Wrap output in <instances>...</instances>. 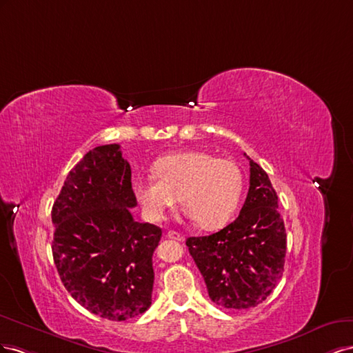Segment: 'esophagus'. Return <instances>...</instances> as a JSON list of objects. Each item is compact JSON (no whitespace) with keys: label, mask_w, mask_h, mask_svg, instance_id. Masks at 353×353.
Masks as SVG:
<instances>
[{"label":"esophagus","mask_w":353,"mask_h":353,"mask_svg":"<svg viewBox=\"0 0 353 353\" xmlns=\"http://www.w3.org/2000/svg\"><path fill=\"white\" fill-rule=\"evenodd\" d=\"M167 238L180 241V243H183V241H185V236H183V235H180L179 232H176V230H168V232H167Z\"/></svg>","instance_id":"obj_1"}]
</instances>
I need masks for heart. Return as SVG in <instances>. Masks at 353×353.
I'll return each mask as SVG.
<instances>
[{"label": "heart", "instance_id": "heart-1", "mask_svg": "<svg viewBox=\"0 0 353 353\" xmlns=\"http://www.w3.org/2000/svg\"><path fill=\"white\" fill-rule=\"evenodd\" d=\"M154 174L137 177L133 190L148 219L159 221L177 196L203 229L219 228L234 214L243 194V173L232 159L188 150L155 161Z\"/></svg>", "mask_w": 353, "mask_h": 353}]
</instances>
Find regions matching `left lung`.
<instances>
[{
	"instance_id": "obj_1",
	"label": "left lung",
	"mask_w": 353,
	"mask_h": 353,
	"mask_svg": "<svg viewBox=\"0 0 353 353\" xmlns=\"http://www.w3.org/2000/svg\"><path fill=\"white\" fill-rule=\"evenodd\" d=\"M248 158V157H247ZM250 161V188L239 216L219 232L186 239L210 299L226 309L254 307L283 276L287 234L266 171Z\"/></svg>"
}]
</instances>
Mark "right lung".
<instances>
[{"mask_svg":"<svg viewBox=\"0 0 353 353\" xmlns=\"http://www.w3.org/2000/svg\"><path fill=\"white\" fill-rule=\"evenodd\" d=\"M136 205L132 168L114 143L92 149L69 171L52 210L60 279L79 305L110 321L152 303V256L163 230L136 221Z\"/></svg>","mask_w":353,"mask_h":353,"instance_id":"1","label":"right lung"}]
</instances>
